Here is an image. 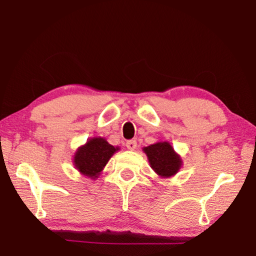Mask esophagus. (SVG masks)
<instances>
[{"label": "esophagus", "mask_w": 256, "mask_h": 256, "mask_svg": "<svg viewBox=\"0 0 256 256\" xmlns=\"http://www.w3.org/2000/svg\"><path fill=\"white\" fill-rule=\"evenodd\" d=\"M126 148L128 150H134L136 148V140H128L126 141Z\"/></svg>", "instance_id": "esophagus-1"}]
</instances>
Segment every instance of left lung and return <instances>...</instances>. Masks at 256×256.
Instances as JSON below:
<instances>
[{
    "mask_svg": "<svg viewBox=\"0 0 256 256\" xmlns=\"http://www.w3.org/2000/svg\"><path fill=\"white\" fill-rule=\"evenodd\" d=\"M144 150L148 156L151 168L158 175L170 177L178 172L182 160L168 142H158V144L146 146Z\"/></svg>",
    "mask_w": 256,
    "mask_h": 256,
    "instance_id": "1",
    "label": "left lung"
}]
</instances>
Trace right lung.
I'll return each instance as SVG.
<instances>
[{
    "mask_svg": "<svg viewBox=\"0 0 256 256\" xmlns=\"http://www.w3.org/2000/svg\"><path fill=\"white\" fill-rule=\"evenodd\" d=\"M116 150L118 148L108 144L105 138H94L76 151L74 156L76 170L81 174L96 178Z\"/></svg>",
    "mask_w": 256,
    "mask_h": 256,
    "instance_id": "1",
    "label": "right lung"
}]
</instances>
